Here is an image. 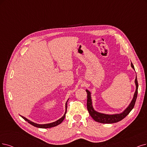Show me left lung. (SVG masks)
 Here are the masks:
<instances>
[{"instance_id": "1", "label": "left lung", "mask_w": 147, "mask_h": 147, "mask_svg": "<svg viewBox=\"0 0 147 147\" xmlns=\"http://www.w3.org/2000/svg\"><path fill=\"white\" fill-rule=\"evenodd\" d=\"M131 66L134 69V65L132 63H131ZM135 84L136 89L133 98L131 103H130L128 107L122 113L120 114H115V115H107V114L101 113L95 111L93 107V105H92L91 93L88 90H86V93H87V104H86V106H87V109L90 116L95 121L102 123H113L118 122L122 120L123 118L125 117L128 115L129 112L133 110V108L134 107L136 100L137 99L138 90V82L137 77L135 79Z\"/></svg>"}]
</instances>
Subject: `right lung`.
Instances as JSON below:
<instances>
[{
  "mask_svg": "<svg viewBox=\"0 0 147 147\" xmlns=\"http://www.w3.org/2000/svg\"><path fill=\"white\" fill-rule=\"evenodd\" d=\"M67 102L68 100L67 101L66 104H65V113L64 114V115L61 118L59 119V120H57V121L56 122H52V123H47V124H37V123H36L33 122H32L30 120H28V119H26V117H24V116H22L21 117H22L25 121H26V122H28L29 123H30L31 125H32V126L34 127H37V128H51V127H56L57 125H59L60 123H61L62 122V121H63V119H65V115H66V113H67Z\"/></svg>",
  "mask_w": 147,
  "mask_h": 147,
  "instance_id": "right-lung-1",
  "label": "right lung"
}]
</instances>
